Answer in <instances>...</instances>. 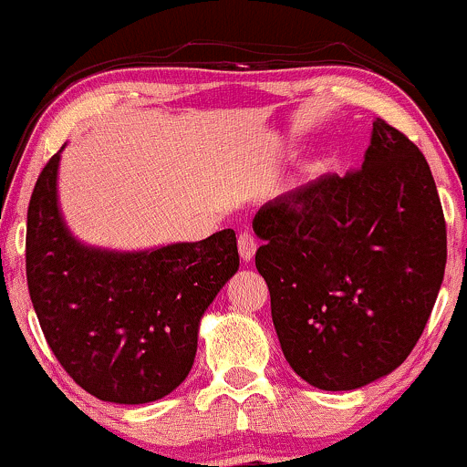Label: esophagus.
Instances as JSON below:
<instances>
[{"label": "esophagus", "mask_w": 467, "mask_h": 467, "mask_svg": "<svg viewBox=\"0 0 467 467\" xmlns=\"http://www.w3.org/2000/svg\"><path fill=\"white\" fill-rule=\"evenodd\" d=\"M239 254H242L244 261H253L254 253H257V242H254V237L250 233H242L239 234Z\"/></svg>", "instance_id": "esophagus-1"}]
</instances>
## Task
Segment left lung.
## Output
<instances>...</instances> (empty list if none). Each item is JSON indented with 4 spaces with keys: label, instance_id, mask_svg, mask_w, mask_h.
Returning a JSON list of instances; mask_svg holds the SVG:
<instances>
[{
    "label": "left lung",
    "instance_id": "1",
    "mask_svg": "<svg viewBox=\"0 0 467 467\" xmlns=\"http://www.w3.org/2000/svg\"><path fill=\"white\" fill-rule=\"evenodd\" d=\"M253 230L281 350L304 381L357 390L406 361L448 245L432 172L403 132L375 119L361 171L279 194Z\"/></svg>",
    "mask_w": 467,
    "mask_h": 467
}]
</instances>
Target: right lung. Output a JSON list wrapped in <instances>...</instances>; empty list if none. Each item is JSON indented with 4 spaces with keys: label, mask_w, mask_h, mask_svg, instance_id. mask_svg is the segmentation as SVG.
I'll return each instance as SVG.
<instances>
[{
    "label": "right lung",
    "mask_w": 467,
    "mask_h": 467,
    "mask_svg": "<svg viewBox=\"0 0 467 467\" xmlns=\"http://www.w3.org/2000/svg\"><path fill=\"white\" fill-rule=\"evenodd\" d=\"M61 150L28 203L26 279L39 326L92 397L157 401L188 377L203 312L239 270L234 230L130 253L79 242L59 208Z\"/></svg>",
    "instance_id": "add662e5"
}]
</instances>
